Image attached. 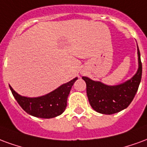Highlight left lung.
<instances>
[{"label":"left lung","mask_w":147,"mask_h":147,"mask_svg":"<svg viewBox=\"0 0 147 147\" xmlns=\"http://www.w3.org/2000/svg\"><path fill=\"white\" fill-rule=\"evenodd\" d=\"M138 69L128 81L117 85H107L101 81L82 77L86 83L87 96L94 110L102 114H113L125 110L130 105L136 94L142 78V63L137 45Z\"/></svg>","instance_id":"left-lung-1"}]
</instances>
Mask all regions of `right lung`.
<instances>
[{"instance_id":"right-lung-1","label":"right lung","mask_w":147,"mask_h":147,"mask_svg":"<svg viewBox=\"0 0 147 147\" xmlns=\"http://www.w3.org/2000/svg\"><path fill=\"white\" fill-rule=\"evenodd\" d=\"M77 80L78 78H74L45 96L33 98L20 96L10 85L9 88L19 106L26 113L36 117L49 119L60 115L66 110L69 92Z\"/></svg>"}]
</instances>
